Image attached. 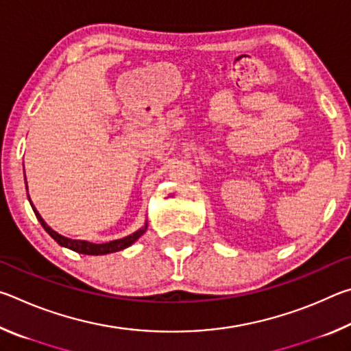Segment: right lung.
I'll use <instances>...</instances> for the list:
<instances>
[{"label": "right lung", "instance_id": "add662e5", "mask_svg": "<svg viewBox=\"0 0 351 351\" xmlns=\"http://www.w3.org/2000/svg\"><path fill=\"white\" fill-rule=\"evenodd\" d=\"M25 182H26V176H25ZM26 187H27V182H26ZM27 199L31 201V198H29V193H27ZM31 206H32L35 217H37L40 224L43 226V229L52 237V239H54L58 243V245L63 246V247H68V249H71V251H75V252L85 254V255H105V254L122 251V249L132 246L133 243L138 240L139 237L144 234L145 230H147V228H148V224L145 221V224L142 226L139 230H136V232H133L132 235H127V237H123V239L112 240V241H108V243H91V241H86V240H73V239H68V237H64L62 234L56 232V230L52 229L49 224H46L45 219L41 218L38 210L34 207L32 201H31Z\"/></svg>", "mask_w": 351, "mask_h": 351}]
</instances>
